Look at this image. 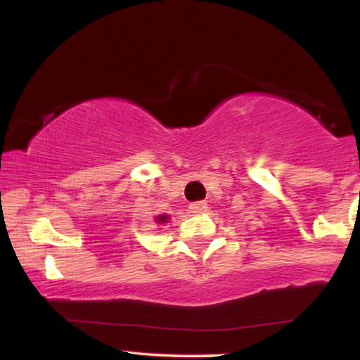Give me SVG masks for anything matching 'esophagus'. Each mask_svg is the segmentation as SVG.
I'll use <instances>...</instances> for the list:
<instances>
[{
  "label": "esophagus",
  "instance_id": "esophagus-1",
  "mask_svg": "<svg viewBox=\"0 0 360 360\" xmlns=\"http://www.w3.org/2000/svg\"><path fill=\"white\" fill-rule=\"evenodd\" d=\"M206 210H208V205L205 201H195V203L190 205V213L193 214H203Z\"/></svg>",
  "mask_w": 360,
  "mask_h": 360
}]
</instances>
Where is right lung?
Returning a JSON list of instances; mask_svg holds the SVG:
<instances>
[{
    "label": "right lung",
    "instance_id": "1",
    "mask_svg": "<svg viewBox=\"0 0 360 360\" xmlns=\"http://www.w3.org/2000/svg\"><path fill=\"white\" fill-rule=\"evenodd\" d=\"M167 219H169V216H167V214H162V216H159V218H155L157 223H160V224L167 223Z\"/></svg>",
    "mask_w": 360,
    "mask_h": 360
}]
</instances>
